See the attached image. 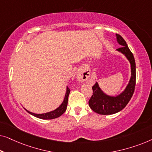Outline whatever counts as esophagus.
<instances>
[{"label": "esophagus", "instance_id": "34e87169", "mask_svg": "<svg viewBox=\"0 0 152 152\" xmlns=\"http://www.w3.org/2000/svg\"><path fill=\"white\" fill-rule=\"evenodd\" d=\"M89 76H90V72H89L88 70H81L77 74V80L80 82H83L88 80Z\"/></svg>", "mask_w": 152, "mask_h": 152}]
</instances>
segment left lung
Segmentation results:
<instances>
[{
  "mask_svg": "<svg viewBox=\"0 0 152 152\" xmlns=\"http://www.w3.org/2000/svg\"><path fill=\"white\" fill-rule=\"evenodd\" d=\"M116 37L118 42L122 45L117 50L124 54L129 61L132 68V77L125 90L116 97L109 96L104 94L97 82L93 85V95L89 99L88 104L93 111L101 115H111L123 109L132 97L136 86V62L134 57L124 39L118 34H116Z\"/></svg>",
  "mask_w": 152,
  "mask_h": 152,
  "instance_id": "1",
  "label": "left lung"
}]
</instances>
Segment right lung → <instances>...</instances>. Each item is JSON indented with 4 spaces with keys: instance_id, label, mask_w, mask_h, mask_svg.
<instances>
[{
    "instance_id": "obj_1",
    "label": "right lung",
    "mask_w": 152,
    "mask_h": 152,
    "mask_svg": "<svg viewBox=\"0 0 152 152\" xmlns=\"http://www.w3.org/2000/svg\"><path fill=\"white\" fill-rule=\"evenodd\" d=\"M70 88L67 86V88H66V93L65 95V97H64V102L57 109L54 110L53 111L48 112V113H42V114H36V113H33L32 112L28 111V110H26V111H28L29 113H30L31 115H34L35 117L38 118H40V119H43V120L55 119V118H57L58 117H59V116H61L62 114L66 111V108H67V105H68V95L70 94Z\"/></svg>"
}]
</instances>
